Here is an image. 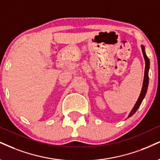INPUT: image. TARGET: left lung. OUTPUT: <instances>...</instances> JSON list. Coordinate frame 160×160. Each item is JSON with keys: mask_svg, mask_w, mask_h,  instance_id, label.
I'll return each mask as SVG.
<instances>
[{"mask_svg": "<svg viewBox=\"0 0 160 160\" xmlns=\"http://www.w3.org/2000/svg\"><path fill=\"white\" fill-rule=\"evenodd\" d=\"M142 48V53H143V57L144 59H145V74H144V80H143V83H142V88L141 90V93H140L139 97L136 101V103L134 105L133 108L132 109V110L130 111V114H129L128 118H130L131 117L134 113L137 111V109L139 108L140 105H141L142 101L143 99L145 98V96L147 93V90H148V83H149V78H148V72H149V68H150V60L148 59V57H147L145 53V46L143 45H141Z\"/></svg>", "mask_w": 160, "mask_h": 160, "instance_id": "1", "label": "left lung"}]
</instances>
